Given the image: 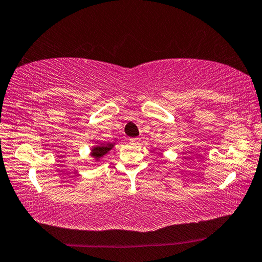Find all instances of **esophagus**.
I'll return each instance as SVG.
<instances>
[{
	"label": "esophagus",
	"instance_id": "1",
	"mask_svg": "<svg viewBox=\"0 0 262 262\" xmlns=\"http://www.w3.org/2000/svg\"><path fill=\"white\" fill-rule=\"evenodd\" d=\"M129 142H130V143H139V142H140V139H139V137H132V139H129Z\"/></svg>",
	"mask_w": 262,
	"mask_h": 262
}]
</instances>
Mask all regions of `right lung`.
<instances>
[{
  "label": "right lung",
  "mask_w": 262,
  "mask_h": 262,
  "mask_svg": "<svg viewBox=\"0 0 262 262\" xmlns=\"http://www.w3.org/2000/svg\"><path fill=\"white\" fill-rule=\"evenodd\" d=\"M115 145V143H98L94 145L91 149L90 156L95 159L96 162H99L106 154H107L111 149Z\"/></svg>",
  "instance_id": "obj_1"
}]
</instances>
